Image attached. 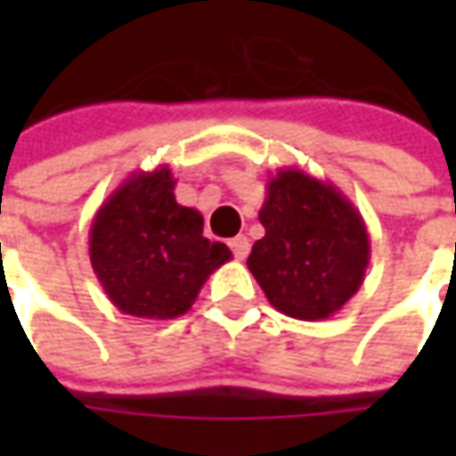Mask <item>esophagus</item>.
<instances>
[{"mask_svg": "<svg viewBox=\"0 0 456 456\" xmlns=\"http://www.w3.org/2000/svg\"><path fill=\"white\" fill-rule=\"evenodd\" d=\"M229 247H232V251H234V256H237L239 261H244V258L248 256V248H251V244H248V239L244 237V234H239V237H234L232 241H229Z\"/></svg>", "mask_w": 456, "mask_h": 456, "instance_id": "34e87169", "label": "esophagus"}]
</instances>
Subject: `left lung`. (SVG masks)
Returning <instances> with one entry per match:
<instances>
[{"instance_id":"left-lung-1","label":"left lung","mask_w":456,"mask_h":456,"mask_svg":"<svg viewBox=\"0 0 456 456\" xmlns=\"http://www.w3.org/2000/svg\"><path fill=\"white\" fill-rule=\"evenodd\" d=\"M258 219L266 234L247 266L278 313L327 320L362 288L371 258L366 222L330 180L281 168L268 178Z\"/></svg>"}]
</instances>
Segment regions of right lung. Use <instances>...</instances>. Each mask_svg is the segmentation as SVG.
I'll use <instances>...</instances> for the list:
<instances>
[{
    "label": "right lung",
    "mask_w": 456,
    "mask_h": 456,
    "mask_svg": "<svg viewBox=\"0 0 456 456\" xmlns=\"http://www.w3.org/2000/svg\"><path fill=\"white\" fill-rule=\"evenodd\" d=\"M168 166L139 170L104 200L90 227V264L112 305L143 320H175L209 273L232 258L202 237V215L175 200Z\"/></svg>",
    "instance_id": "add662e5"
}]
</instances>
